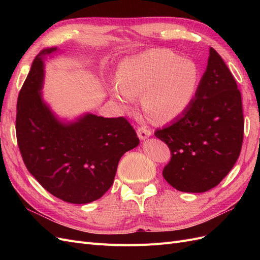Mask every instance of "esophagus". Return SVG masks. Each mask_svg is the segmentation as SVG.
I'll return each instance as SVG.
<instances>
[{
	"label": "esophagus",
	"instance_id": "obj_1",
	"mask_svg": "<svg viewBox=\"0 0 260 260\" xmlns=\"http://www.w3.org/2000/svg\"><path fill=\"white\" fill-rule=\"evenodd\" d=\"M151 130H149L147 127H140L138 129V136L141 140H145L147 139L149 136H151Z\"/></svg>",
	"mask_w": 260,
	"mask_h": 260
}]
</instances>
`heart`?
<instances>
[{
	"instance_id": "1",
	"label": "heart",
	"mask_w": 260,
	"mask_h": 260,
	"mask_svg": "<svg viewBox=\"0 0 260 260\" xmlns=\"http://www.w3.org/2000/svg\"><path fill=\"white\" fill-rule=\"evenodd\" d=\"M200 73L193 61L166 50H154L124 59L117 72L111 94L123 111H131L136 98L154 122L177 119L193 102Z\"/></svg>"
}]
</instances>
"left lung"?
<instances>
[{"instance_id":"1","label":"left lung","mask_w":260,"mask_h":260,"mask_svg":"<svg viewBox=\"0 0 260 260\" xmlns=\"http://www.w3.org/2000/svg\"><path fill=\"white\" fill-rule=\"evenodd\" d=\"M243 135L241 92L221 56L210 48L191 105L176 121L155 131L171 152L165 180L182 192L215 187L237 162Z\"/></svg>"}]
</instances>
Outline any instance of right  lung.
<instances>
[{"label":"right lung","instance_id":"add662e5","mask_svg":"<svg viewBox=\"0 0 260 260\" xmlns=\"http://www.w3.org/2000/svg\"><path fill=\"white\" fill-rule=\"evenodd\" d=\"M39 53L17 100L16 137L28 171L46 191L72 204L101 199L112 186L121 156L139 145L135 129L123 117L85 114L59 121L42 100L46 55Z\"/></svg>","mask_w":260,"mask_h":260}]
</instances>
